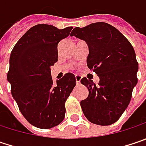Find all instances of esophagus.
Instances as JSON below:
<instances>
[{"label": "esophagus", "instance_id": "1", "mask_svg": "<svg viewBox=\"0 0 146 146\" xmlns=\"http://www.w3.org/2000/svg\"><path fill=\"white\" fill-rule=\"evenodd\" d=\"M80 79H81V77L80 76H76V80L77 85H79L80 83Z\"/></svg>", "mask_w": 146, "mask_h": 146}]
</instances>
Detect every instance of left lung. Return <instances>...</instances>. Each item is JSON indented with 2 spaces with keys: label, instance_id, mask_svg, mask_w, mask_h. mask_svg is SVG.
Instances as JSON below:
<instances>
[{
  "label": "left lung",
  "instance_id": "8db88e82",
  "mask_svg": "<svg viewBox=\"0 0 146 146\" xmlns=\"http://www.w3.org/2000/svg\"><path fill=\"white\" fill-rule=\"evenodd\" d=\"M70 36L88 44L87 66L100 78L98 85L86 77L80 80L89 90L88 97L80 101L83 113L93 124H114L127 108L138 81L134 48L115 27L105 22L76 27Z\"/></svg>",
  "mask_w": 146,
  "mask_h": 146
}]
</instances>
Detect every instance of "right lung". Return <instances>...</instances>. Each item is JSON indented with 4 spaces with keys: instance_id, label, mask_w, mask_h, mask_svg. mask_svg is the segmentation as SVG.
I'll list each match as a JSON object with an SVG mask.
<instances>
[{
    "instance_id": "obj_1",
    "label": "right lung",
    "mask_w": 146,
    "mask_h": 146,
    "mask_svg": "<svg viewBox=\"0 0 146 146\" xmlns=\"http://www.w3.org/2000/svg\"><path fill=\"white\" fill-rule=\"evenodd\" d=\"M72 28L36 25L21 36L11 53L7 80L11 95L23 116L37 128H52L65 118V103L76 85V77L66 73L54 83L50 66L58 60V43Z\"/></svg>"
}]
</instances>
